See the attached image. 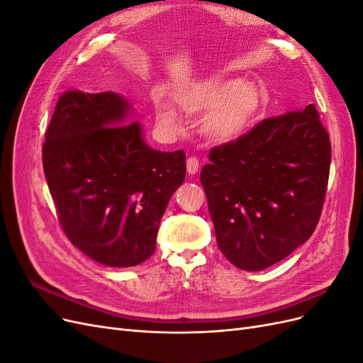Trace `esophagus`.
Here are the masks:
<instances>
[{"label":"esophagus","mask_w":363,"mask_h":363,"mask_svg":"<svg viewBox=\"0 0 363 363\" xmlns=\"http://www.w3.org/2000/svg\"><path fill=\"white\" fill-rule=\"evenodd\" d=\"M186 167H188V174L189 175H195L196 172H199L200 162L196 157H189L188 160H186Z\"/></svg>","instance_id":"esophagus-1"}]
</instances>
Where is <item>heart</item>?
Returning <instances> with one entry per match:
<instances>
[{
	"label": "heart",
	"mask_w": 363,
	"mask_h": 363,
	"mask_svg": "<svg viewBox=\"0 0 363 363\" xmlns=\"http://www.w3.org/2000/svg\"><path fill=\"white\" fill-rule=\"evenodd\" d=\"M186 112L203 115L201 130L215 144H232L244 135L259 107V94L245 80H213L180 95ZM156 119L162 128L177 127V115L162 98L155 101Z\"/></svg>",
	"instance_id": "obj_1"
}]
</instances>
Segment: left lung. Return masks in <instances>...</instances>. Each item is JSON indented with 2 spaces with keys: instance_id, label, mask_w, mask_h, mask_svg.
Instances as JSON below:
<instances>
[{
  "instance_id": "obj_1",
  "label": "left lung",
  "mask_w": 363,
  "mask_h": 363,
  "mask_svg": "<svg viewBox=\"0 0 363 363\" xmlns=\"http://www.w3.org/2000/svg\"><path fill=\"white\" fill-rule=\"evenodd\" d=\"M332 147L313 104L263 119L208 155L200 180L216 242L236 268L262 271L315 232Z\"/></svg>"
}]
</instances>
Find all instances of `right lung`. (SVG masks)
<instances>
[{"label":"right lung","instance_id":"right-lung-1","mask_svg":"<svg viewBox=\"0 0 363 363\" xmlns=\"http://www.w3.org/2000/svg\"><path fill=\"white\" fill-rule=\"evenodd\" d=\"M133 106L115 92H65L42 148L43 172L71 242L106 267L145 262L172 194L186 175L184 151L151 148Z\"/></svg>","mask_w":363,"mask_h":363}]
</instances>
